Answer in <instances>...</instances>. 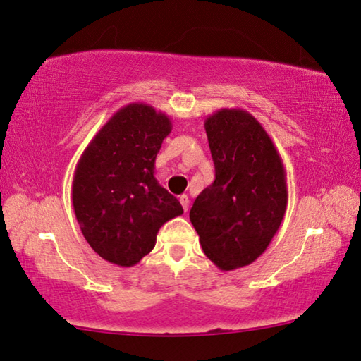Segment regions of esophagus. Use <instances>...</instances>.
Here are the masks:
<instances>
[{"label":"esophagus","mask_w":361,"mask_h":361,"mask_svg":"<svg viewBox=\"0 0 361 361\" xmlns=\"http://www.w3.org/2000/svg\"><path fill=\"white\" fill-rule=\"evenodd\" d=\"M180 202L183 205V210L188 212V209H190V197L186 194H183V196H180Z\"/></svg>","instance_id":"obj_1"}]
</instances>
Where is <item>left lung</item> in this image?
<instances>
[{"instance_id": "1", "label": "left lung", "mask_w": 361, "mask_h": 361, "mask_svg": "<svg viewBox=\"0 0 361 361\" xmlns=\"http://www.w3.org/2000/svg\"><path fill=\"white\" fill-rule=\"evenodd\" d=\"M215 180L194 201L190 220L204 254L223 271L255 262L288 207L283 159L265 128L243 109L205 118Z\"/></svg>"}]
</instances>
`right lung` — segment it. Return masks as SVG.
I'll use <instances>...</instances> for the list:
<instances>
[{
	"label": "right lung",
	"instance_id": "add662e5",
	"mask_svg": "<svg viewBox=\"0 0 361 361\" xmlns=\"http://www.w3.org/2000/svg\"><path fill=\"white\" fill-rule=\"evenodd\" d=\"M171 122L145 102L107 120L80 157L72 183L77 221L91 249L118 267H133L156 245L160 226L183 214L178 199L154 176Z\"/></svg>",
	"mask_w": 361,
	"mask_h": 361
}]
</instances>
